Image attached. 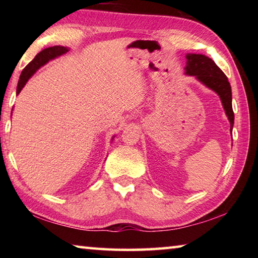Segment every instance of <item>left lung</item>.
Segmentation results:
<instances>
[{
    "instance_id": "obj_1",
    "label": "left lung",
    "mask_w": 258,
    "mask_h": 258,
    "mask_svg": "<svg viewBox=\"0 0 258 258\" xmlns=\"http://www.w3.org/2000/svg\"><path fill=\"white\" fill-rule=\"evenodd\" d=\"M186 59L185 73L187 75L196 76L200 82L220 95L226 116L231 123V130H232L234 113L232 109V93H231V85L228 77L217 67V64L206 55L190 53L186 55Z\"/></svg>"
}]
</instances>
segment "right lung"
Masks as SVG:
<instances>
[{
	"label": "right lung",
	"mask_w": 258,
	"mask_h": 258,
	"mask_svg": "<svg viewBox=\"0 0 258 258\" xmlns=\"http://www.w3.org/2000/svg\"><path fill=\"white\" fill-rule=\"evenodd\" d=\"M68 50L63 46H52L47 47V49L41 51L35 58L30 61V62L24 68L23 73H21L19 82H18V87H17V94L20 93V91L25 86L26 83L29 80V77L33 75V74L37 71L38 68L43 66L45 62H47L50 59H53L55 56L60 54L66 53Z\"/></svg>",
	"instance_id": "obj_1"
}]
</instances>
